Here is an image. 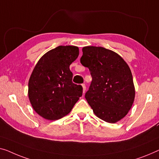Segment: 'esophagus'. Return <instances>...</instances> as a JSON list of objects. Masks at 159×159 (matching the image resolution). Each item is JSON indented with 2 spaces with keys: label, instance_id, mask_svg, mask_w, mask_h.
Segmentation results:
<instances>
[{
  "label": "esophagus",
  "instance_id": "obj_1",
  "mask_svg": "<svg viewBox=\"0 0 159 159\" xmlns=\"http://www.w3.org/2000/svg\"><path fill=\"white\" fill-rule=\"evenodd\" d=\"M82 86H83V93H85V91H86V85L85 84H82Z\"/></svg>",
  "mask_w": 159,
  "mask_h": 159
}]
</instances>
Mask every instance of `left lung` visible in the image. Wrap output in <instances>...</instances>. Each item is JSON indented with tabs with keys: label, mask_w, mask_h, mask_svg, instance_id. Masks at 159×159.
Here are the masks:
<instances>
[{
	"label": "left lung",
	"mask_w": 159,
	"mask_h": 159,
	"mask_svg": "<svg viewBox=\"0 0 159 159\" xmlns=\"http://www.w3.org/2000/svg\"><path fill=\"white\" fill-rule=\"evenodd\" d=\"M80 63L89 68L92 77L85 94L88 103L99 118L116 123L131 109L135 89L131 70L124 59L103 47L83 48Z\"/></svg>",
	"instance_id": "obj_1"
}]
</instances>
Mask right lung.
Returning <instances> with one entry per match:
<instances>
[{
    "instance_id": "obj_1",
    "label": "right lung",
    "mask_w": 159,
    "mask_h": 159,
    "mask_svg": "<svg viewBox=\"0 0 159 159\" xmlns=\"http://www.w3.org/2000/svg\"><path fill=\"white\" fill-rule=\"evenodd\" d=\"M79 53L76 46H59L43 56L33 70L28 97L35 112L43 118L60 119L82 96V86L72 82L69 68Z\"/></svg>"
}]
</instances>
